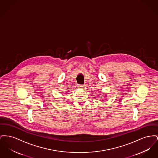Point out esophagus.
Segmentation results:
<instances>
[{
	"label": "esophagus",
	"instance_id": "esophagus-1",
	"mask_svg": "<svg viewBox=\"0 0 158 158\" xmlns=\"http://www.w3.org/2000/svg\"><path fill=\"white\" fill-rule=\"evenodd\" d=\"M86 86L85 85H79L78 86V88L79 89H86Z\"/></svg>",
	"mask_w": 158,
	"mask_h": 158
}]
</instances>
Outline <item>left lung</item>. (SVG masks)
<instances>
[{"instance_id":"left-lung-1","label":"left lung","mask_w":158,"mask_h":158,"mask_svg":"<svg viewBox=\"0 0 158 158\" xmlns=\"http://www.w3.org/2000/svg\"><path fill=\"white\" fill-rule=\"evenodd\" d=\"M106 96H107V95H106V94H105V96H104V97H106Z\"/></svg>"}]
</instances>
